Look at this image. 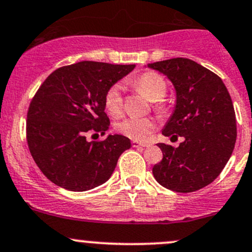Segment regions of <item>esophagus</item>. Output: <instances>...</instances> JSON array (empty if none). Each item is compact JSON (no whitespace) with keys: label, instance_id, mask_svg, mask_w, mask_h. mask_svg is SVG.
<instances>
[{"label":"esophagus","instance_id":"esophagus-1","mask_svg":"<svg viewBox=\"0 0 252 252\" xmlns=\"http://www.w3.org/2000/svg\"><path fill=\"white\" fill-rule=\"evenodd\" d=\"M132 147L133 148H145L148 147L147 143H141V142H137V141H133L132 142Z\"/></svg>","mask_w":252,"mask_h":252}]
</instances>
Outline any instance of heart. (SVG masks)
<instances>
[{
  "instance_id": "obj_1",
  "label": "heart",
  "mask_w": 252,
  "mask_h": 252,
  "mask_svg": "<svg viewBox=\"0 0 252 252\" xmlns=\"http://www.w3.org/2000/svg\"><path fill=\"white\" fill-rule=\"evenodd\" d=\"M134 85L153 102L161 100L167 92L165 79L158 72H145L136 80ZM104 104L113 116H118L123 111L124 97L120 84L113 85L107 91ZM115 129L133 141H145L155 129V121L152 118H124L115 124Z\"/></svg>"
}]
</instances>
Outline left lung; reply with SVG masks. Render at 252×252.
Returning a JSON list of instances; mask_svg holds the SVG:
<instances>
[{
    "instance_id": "8db88e82",
    "label": "left lung",
    "mask_w": 252,
    "mask_h": 252,
    "mask_svg": "<svg viewBox=\"0 0 252 252\" xmlns=\"http://www.w3.org/2000/svg\"><path fill=\"white\" fill-rule=\"evenodd\" d=\"M147 66L164 74L175 87V109L162 134L184 138L177 148L158 144L162 160L154 165L153 175L170 190H199L216 180L234 149L237 121L229 92L221 77L190 59Z\"/></svg>"
}]
</instances>
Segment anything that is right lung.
<instances>
[{"label":"right lung","instance_id":"right-lung-1","mask_svg":"<svg viewBox=\"0 0 252 252\" xmlns=\"http://www.w3.org/2000/svg\"><path fill=\"white\" fill-rule=\"evenodd\" d=\"M134 66L80 62L54 70L38 88L28 111V145L56 186L86 191L105 183L131 148L123 134H108L102 142H88L86 134L108 131L105 93Z\"/></svg>","mask_w":252,"mask_h":252}]
</instances>
